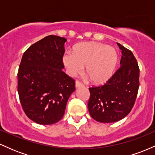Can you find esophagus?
<instances>
[{
  "label": "esophagus",
  "mask_w": 155,
  "mask_h": 155,
  "mask_svg": "<svg viewBox=\"0 0 155 155\" xmlns=\"http://www.w3.org/2000/svg\"><path fill=\"white\" fill-rule=\"evenodd\" d=\"M75 87L76 88H79V87H84V85L79 81H76L75 82Z\"/></svg>",
  "instance_id": "1"
}]
</instances>
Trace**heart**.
<instances>
[{
	"mask_svg": "<svg viewBox=\"0 0 155 155\" xmlns=\"http://www.w3.org/2000/svg\"><path fill=\"white\" fill-rule=\"evenodd\" d=\"M63 63L67 74L74 76L82 71L94 84H102L113 74L117 61L118 53L114 47L98 42L90 41L76 44L73 52L66 51L63 55Z\"/></svg>",
	"mask_w": 155,
	"mask_h": 155,
	"instance_id": "1",
	"label": "heart"
}]
</instances>
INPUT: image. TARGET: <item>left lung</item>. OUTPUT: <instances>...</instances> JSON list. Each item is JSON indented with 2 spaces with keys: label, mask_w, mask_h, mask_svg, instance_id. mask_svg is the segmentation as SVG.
I'll list each match as a JSON object with an SVG mask.
<instances>
[{
  "label": "left lung",
  "mask_w": 155,
  "mask_h": 155,
  "mask_svg": "<svg viewBox=\"0 0 155 155\" xmlns=\"http://www.w3.org/2000/svg\"><path fill=\"white\" fill-rule=\"evenodd\" d=\"M122 51L120 68L103 86L90 88L88 110L92 119L111 123L130 112L139 87V68L133 52L117 43Z\"/></svg>",
  "instance_id": "8db88e82"
}]
</instances>
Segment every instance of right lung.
Instances as JSON below:
<instances>
[{
	"label": "right lung",
	"mask_w": 155,
	"mask_h": 155,
	"mask_svg": "<svg viewBox=\"0 0 155 155\" xmlns=\"http://www.w3.org/2000/svg\"><path fill=\"white\" fill-rule=\"evenodd\" d=\"M65 38L50 35L33 44L22 55L17 79L23 110L40 124H54L63 118L75 81L65 72Z\"/></svg>",
	"instance_id": "add662e5"
}]
</instances>
